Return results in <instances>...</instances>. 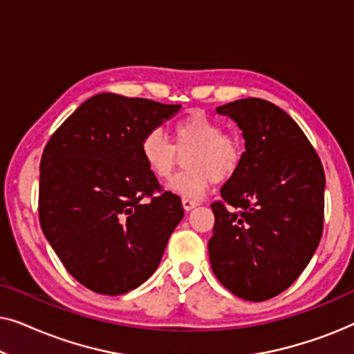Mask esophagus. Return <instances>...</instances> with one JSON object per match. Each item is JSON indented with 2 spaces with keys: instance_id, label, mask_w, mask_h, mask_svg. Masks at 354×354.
Returning <instances> with one entry per match:
<instances>
[{
  "instance_id": "34e87169",
  "label": "esophagus",
  "mask_w": 354,
  "mask_h": 354,
  "mask_svg": "<svg viewBox=\"0 0 354 354\" xmlns=\"http://www.w3.org/2000/svg\"><path fill=\"white\" fill-rule=\"evenodd\" d=\"M182 206H183V209H185V211H192L193 207L198 206V201H193V200H188V198H183Z\"/></svg>"
}]
</instances>
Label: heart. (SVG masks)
<instances>
[{"label":"heart","instance_id":"b5f03b06","mask_svg":"<svg viewBox=\"0 0 354 354\" xmlns=\"http://www.w3.org/2000/svg\"><path fill=\"white\" fill-rule=\"evenodd\" d=\"M174 145L161 130H149L140 145L143 161L159 180H169L177 167L178 153L192 149L185 172L178 174L171 190L188 200H200L214 182H224L239 171L243 148L240 140L227 135L222 124L203 113H192L172 127Z\"/></svg>","mask_w":354,"mask_h":354}]
</instances>
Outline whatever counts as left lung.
<instances>
[{"instance_id": "obj_1", "label": "left lung", "mask_w": 354, "mask_h": 354, "mask_svg": "<svg viewBox=\"0 0 354 354\" xmlns=\"http://www.w3.org/2000/svg\"><path fill=\"white\" fill-rule=\"evenodd\" d=\"M243 132L239 171L212 203V272L236 297L264 301L299 277L322 236L326 174L299 125L269 101L216 109Z\"/></svg>"}]
</instances>
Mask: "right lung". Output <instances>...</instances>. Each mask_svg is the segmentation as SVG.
<instances>
[{
  "label": "right lung",
  "instance_id": "add662e5",
  "mask_svg": "<svg viewBox=\"0 0 354 354\" xmlns=\"http://www.w3.org/2000/svg\"><path fill=\"white\" fill-rule=\"evenodd\" d=\"M180 108L95 95L43 149L41 230L67 272L96 293H127L151 277L182 221L180 198L171 192L153 195L161 187L140 151L145 133Z\"/></svg>",
  "mask_w": 354,
  "mask_h": 354
}]
</instances>
